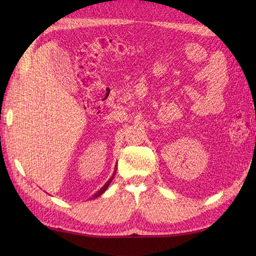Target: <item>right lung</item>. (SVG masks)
I'll return each instance as SVG.
<instances>
[{
    "label": "right lung",
    "instance_id": "1",
    "mask_svg": "<svg viewBox=\"0 0 256 256\" xmlns=\"http://www.w3.org/2000/svg\"><path fill=\"white\" fill-rule=\"evenodd\" d=\"M116 172H114V174H113V176L110 178V179H108V182L104 184V186H103L100 190H99V192H98L94 196V198H96V197H99V196H101L103 192H106V188L108 187V184H111V182H112V179H113V177H114V175H116Z\"/></svg>",
    "mask_w": 256,
    "mask_h": 256
}]
</instances>
